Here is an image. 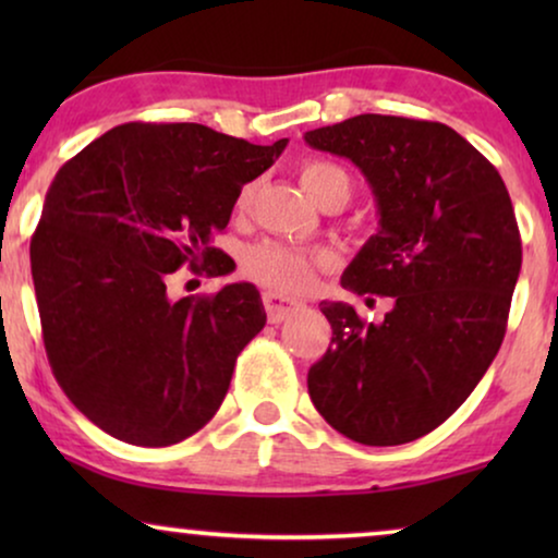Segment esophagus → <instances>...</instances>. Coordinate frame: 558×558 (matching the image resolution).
<instances>
[{
    "instance_id": "esophagus-1",
    "label": "esophagus",
    "mask_w": 558,
    "mask_h": 558,
    "mask_svg": "<svg viewBox=\"0 0 558 558\" xmlns=\"http://www.w3.org/2000/svg\"><path fill=\"white\" fill-rule=\"evenodd\" d=\"M264 307H266V317H269V323H284L287 317H292L296 310L302 307L300 302L289 300L284 294H277V292H266L264 294Z\"/></svg>"
}]
</instances>
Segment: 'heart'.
<instances>
[{
    "label": "heart",
    "instance_id": "1",
    "mask_svg": "<svg viewBox=\"0 0 558 558\" xmlns=\"http://www.w3.org/2000/svg\"><path fill=\"white\" fill-rule=\"evenodd\" d=\"M300 178H302L304 190H307L312 197H317L327 180L345 178V172L330 162H307L302 167ZM254 193H256L254 182H248V185L241 187L239 201H235L239 210L248 208L251 201H254ZM330 264H332L330 251L292 246V243H281V241H262L243 254V271H246L251 279H256L258 284L277 289L281 294L307 292L312 281L317 277V271L327 269Z\"/></svg>",
    "mask_w": 558,
    "mask_h": 558
}]
</instances>
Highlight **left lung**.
Instances as JSON below:
<instances>
[{"label": "left lung", "instance_id": "1", "mask_svg": "<svg viewBox=\"0 0 558 558\" xmlns=\"http://www.w3.org/2000/svg\"><path fill=\"white\" fill-rule=\"evenodd\" d=\"M368 180L378 231L342 274L353 294L391 296L380 323L323 302L327 353L307 373L325 422L368 447L447 422L498 355L521 274V233L498 170L439 121L361 113L304 134Z\"/></svg>", "mask_w": 558, "mask_h": 558}]
</instances>
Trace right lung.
I'll return each instance as SVG.
<instances>
[{
	"label": "right lung",
	"instance_id": "right-lung-1",
	"mask_svg": "<svg viewBox=\"0 0 558 558\" xmlns=\"http://www.w3.org/2000/svg\"><path fill=\"white\" fill-rule=\"evenodd\" d=\"M271 147L203 124H121L60 167L29 243L45 353L98 429L167 447L203 429L266 325L256 287L172 300L182 264L226 274L213 235Z\"/></svg>",
	"mask_w": 558,
	"mask_h": 558
}]
</instances>
